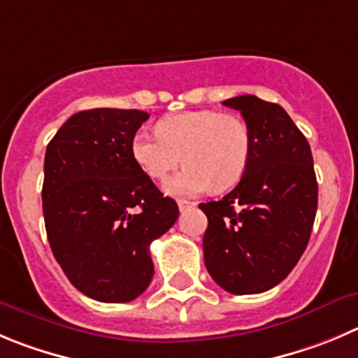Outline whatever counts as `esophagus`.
<instances>
[{
	"label": "esophagus",
	"mask_w": 358,
	"mask_h": 358,
	"mask_svg": "<svg viewBox=\"0 0 358 358\" xmlns=\"http://www.w3.org/2000/svg\"><path fill=\"white\" fill-rule=\"evenodd\" d=\"M194 206H196L194 201H187V199H178L180 212H187V210L194 208Z\"/></svg>",
	"instance_id": "34e87169"
}]
</instances>
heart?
I'll list each match as a JSON object with an SVG mask.
<instances>
[{
  "label": "heart",
  "mask_w": 358,
  "mask_h": 358,
  "mask_svg": "<svg viewBox=\"0 0 358 358\" xmlns=\"http://www.w3.org/2000/svg\"><path fill=\"white\" fill-rule=\"evenodd\" d=\"M130 152L141 171L152 180H166L180 164L185 168L166 182L171 196H198L231 187L243 175L250 153L249 127L240 116L210 109L166 116L157 134H134Z\"/></svg>",
  "instance_id": "heart-1"
}]
</instances>
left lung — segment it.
<instances>
[{
  "instance_id": "8db88e82",
  "label": "left lung",
  "mask_w": 358,
  "mask_h": 358,
  "mask_svg": "<svg viewBox=\"0 0 358 358\" xmlns=\"http://www.w3.org/2000/svg\"><path fill=\"white\" fill-rule=\"evenodd\" d=\"M245 120L250 153L238 185L219 201L201 203L212 279L233 295H252L285 279L309 242L318 206L313 153L279 103L255 95L224 100Z\"/></svg>"
}]
</instances>
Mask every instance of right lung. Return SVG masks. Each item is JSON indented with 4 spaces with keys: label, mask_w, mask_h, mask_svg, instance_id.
Wrapping results in <instances>:
<instances>
[{
    "label": "right lung",
    "mask_w": 358,
    "mask_h": 358,
    "mask_svg": "<svg viewBox=\"0 0 358 358\" xmlns=\"http://www.w3.org/2000/svg\"><path fill=\"white\" fill-rule=\"evenodd\" d=\"M139 109H90L70 116L45 150L42 205L56 262L81 293L99 302L138 299L150 286V243L178 219L141 171L134 134Z\"/></svg>",
    "instance_id": "add662e5"
}]
</instances>
